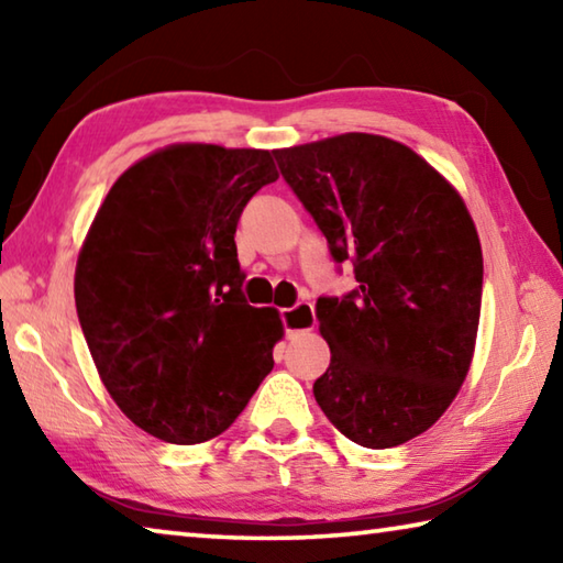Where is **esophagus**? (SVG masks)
<instances>
[{
	"instance_id": "esophagus-1",
	"label": "esophagus",
	"mask_w": 563,
	"mask_h": 563,
	"mask_svg": "<svg viewBox=\"0 0 563 563\" xmlns=\"http://www.w3.org/2000/svg\"><path fill=\"white\" fill-rule=\"evenodd\" d=\"M283 328L288 332V338L298 335V332H308L316 328V310H312V302H295L292 308L280 310Z\"/></svg>"
}]
</instances>
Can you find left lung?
Listing matches in <instances>:
<instances>
[{
	"label": "left lung",
	"mask_w": 563,
	"mask_h": 563,
	"mask_svg": "<svg viewBox=\"0 0 563 563\" xmlns=\"http://www.w3.org/2000/svg\"><path fill=\"white\" fill-rule=\"evenodd\" d=\"M285 184L352 263L355 290L316 305L330 367L312 385L338 430L397 446L442 417L470 369L482 308V245L460 194L412 148L342 133L273 151Z\"/></svg>",
	"instance_id": "obj_1"
}]
</instances>
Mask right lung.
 I'll use <instances>...</instances> for the list:
<instances>
[{
    "mask_svg": "<svg viewBox=\"0 0 563 563\" xmlns=\"http://www.w3.org/2000/svg\"><path fill=\"white\" fill-rule=\"evenodd\" d=\"M273 180L271 151L178 144L133 164L93 218L76 316L113 402L158 440H213L273 369L283 322L247 305L233 241Z\"/></svg>",
    "mask_w": 563,
    "mask_h": 563,
    "instance_id": "1",
    "label": "right lung"
}]
</instances>
